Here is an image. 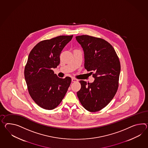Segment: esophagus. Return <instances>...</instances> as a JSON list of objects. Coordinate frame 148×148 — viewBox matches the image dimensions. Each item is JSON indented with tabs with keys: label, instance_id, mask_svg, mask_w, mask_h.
<instances>
[{
	"label": "esophagus",
	"instance_id": "34e87169",
	"mask_svg": "<svg viewBox=\"0 0 148 148\" xmlns=\"http://www.w3.org/2000/svg\"><path fill=\"white\" fill-rule=\"evenodd\" d=\"M77 81H78V80L76 79H75V78H74V77H72V81L73 82H75Z\"/></svg>",
	"mask_w": 148,
	"mask_h": 148
}]
</instances>
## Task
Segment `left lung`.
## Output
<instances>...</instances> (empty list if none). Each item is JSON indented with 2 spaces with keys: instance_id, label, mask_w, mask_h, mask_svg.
I'll use <instances>...</instances> for the list:
<instances>
[{
  "instance_id": "8db88e82",
  "label": "left lung",
  "mask_w": 148,
  "mask_h": 148,
  "mask_svg": "<svg viewBox=\"0 0 148 148\" xmlns=\"http://www.w3.org/2000/svg\"><path fill=\"white\" fill-rule=\"evenodd\" d=\"M76 39L83 48L84 68L95 78L92 83L79 81L81 87L77 96L87 111L97 112L112 101L118 89L119 58L112 45L102 38L81 35Z\"/></svg>"
}]
</instances>
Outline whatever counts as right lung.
Returning <instances> with one entry per match:
<instances>
[{"label": "right lung", "mask_w": 148, "mask_h": 148, "mask_svg": "<svg viewBox=\"0 0 148 148\" xmlns=\"http://www.w3.org/2000/svg\"><path fill=\"white\" fill-rule=\"evenodd\" d=\"M73 35L59 36L40 41L33 47L25 68L29 95L40 108L51 110L65 97L72 79L58 77L52 69L60 64V54Z\"/></svg>", "instance_id": "right-lung-1"}]
</instances>
